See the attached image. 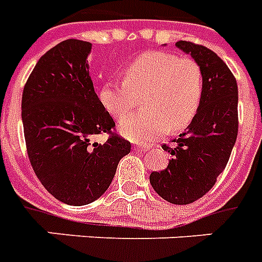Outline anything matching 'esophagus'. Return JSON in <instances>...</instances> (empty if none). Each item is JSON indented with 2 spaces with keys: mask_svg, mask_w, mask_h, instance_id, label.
Masks as SVG:
<instances>
[{
  "mask_svg": "<svg viewBox=\"0 0 262 262\" xmlns=\"http://www.w3.org/2000/svg\"><path fill=\"white\" fill-rule=\"evenodd\" d=\"M133 151H135L136 154H141V152H145V151H147V149H145V148H143V147H139V145H137V147H135V148H133Z\"/></svg>",
  "mask_w": 262,
  "mask_h": 262,
  "instance_id": "34e87169",
  "label": "esophagus"
}]
</instances>
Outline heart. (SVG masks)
Listing matches in <instances>:
<instances>
[{"label": "heart", "instance_id": "1", "mask_svg": "<svg viewBox=\"0 0 262 262\" xmlns=\"http://www.w3.org/2000/svg\"><path fill=\"white\" fill-rule=\"evenodd\" d=\"M203 91V69L194 59L148 51L127 63L123 83L103 84L99 100L108 114L121 119L134 104V96L143 94L144 110L122 119L119 130L136 143H151L168 129L181 130L191 122Z\"/></svg>", "mask_w": 262, "mask_h": 262}]
</instances>
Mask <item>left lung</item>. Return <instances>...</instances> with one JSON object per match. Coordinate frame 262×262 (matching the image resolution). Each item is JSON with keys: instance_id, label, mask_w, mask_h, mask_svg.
Returning <instances> with one entry per match:
<instances>
[{"instance_id": "left-lung-1", "label": "left lung", "mask_w": 262, "mask_h": 262, "mask_svg": "<svg viewBox=\"0 0 262 262\" xmlns=\"http://www.w3.org/2000/svg\"><path fill=\"white\" fill-rule=\"evenodd\" d=\"M175 46L203 69V98L185 133L172 147H162L171 159L167 168L149 175V182L162 199L186 205L207 194L227 166L238 136V85L216 53L186 40Z\"/></svg>"}]
</instances>
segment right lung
Segmentation results:
<instances>
[{
    "instance_id": "add662e5",
    "label": "right lung",
    "mask_w": 262,
    "mask_h": 262,
    "mask_svg": "<svg viewBox=\"0 0 262 262\" xmlns=\"http://www.w3.org/2000/svg\"><path fill=\"white\" fill-rule=\"evenodd\" d=\"M90 42L67 39L39 58L27 80L21 119L35 174L57 200L87 205L108 189L130 143L114 133L88 71ZM107 133L104 143L96 134Z\"/></svg>"
}]
</instances>
